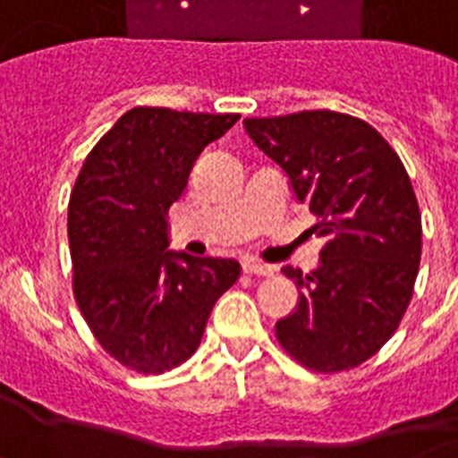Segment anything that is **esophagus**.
<instances>
[{
    "mask_svg": "<svg viewBox=\"0 0 458 458\" xmlns=\"http://www.w3.org/2000/svg\"><path fill=\"white\" fill-rule=\"evenodd\" d=\"M242 270L249 275H261V277H267V275L275 273L273 266H267V263L261 261H251V259H247V261L242 263Z\"/></svg>",
    "mask_w": 458,
    "mask_h": 458,
    "instance_id": "1",
    "label": "esophagus"
}]
</instances>
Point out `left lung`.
<instances>
[{
	"mask_svg": "<svg viewBox=\"0 0 458 458\" xmlns=\"http://www.w3.org/2000/svg\"><path fill=\"white\" fill-rule=\"evenodd\" d=\"M287 174L325 237L310 275L287 266L299 303L275 325L296 362L334 374L377 355L395 334L421 261V214L397 152L367 122L332 110L244 120Z\"/></svg>",
	"mask_w": 458,
	"mask_h": 458,
	"instance_id": "left-lung-1",
	"label": "left lung"
}]
</instances>
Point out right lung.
<instances>
[{
    "label": "right lung",
    "instance_id": "add662e5",
    "mask_svg": "<svg viewBox=\"0 0 458 458\" xmlns=\"http://www.w3.org/2000/svg\"><path fill=\"white\" fill-rule=\"evenodd\" d=\"M240 114L131 107L96 143L70 195L77 306L126 369L162 374L191 358L211 308L240 277L233 259L171 251L169 207L199 152Z\"/></svg>",
    "mask_w": 458,
    "mask_h": 458
}]
</instances>
